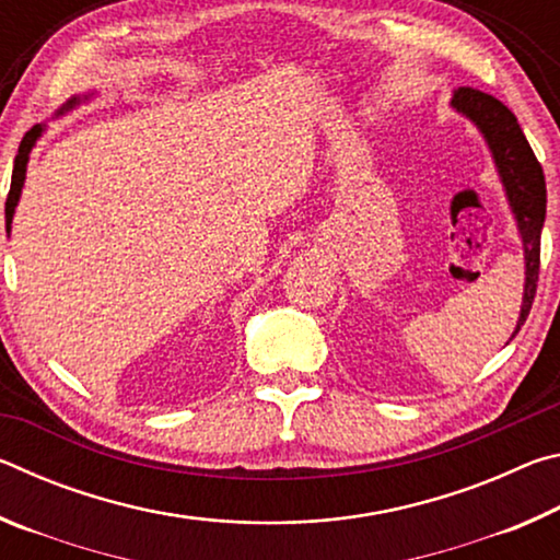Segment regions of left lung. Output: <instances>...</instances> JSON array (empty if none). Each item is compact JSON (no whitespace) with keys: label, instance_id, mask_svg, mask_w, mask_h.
Instances as JSON below:
<instances>
[{"label":"left lung","instance_id":"8db88e82","mask_svg":"<svg viewBox=\"0 0 560 560\" xmlns=\"http://www.w3.org/2000/svg\"><path fill=\"white\" fill-rule=\"evenodd\" d=\"M452 106L464 113L474 126L481 130L487 145L494 158L501 183H504L511 212L516 217L521 242H524L526 259V283H524V303H521V316L514 336L524 326L536 296L538 267H541V230L546 220V179L541 163H538L534 150H530L524 130L516 122V116L504 103L489 93L462 86L454 91ZM511 336V338H514Z\"/></svg>","mask_w":560,"mask_h":560}]
</instances>
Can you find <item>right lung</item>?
Instances as JSON below:
<instances>
[{
	"label": "right lung",
	"mask_w": 560,
	"mask_h": 560,
	"mask_svg": "<svg viewBox=\"0 0 560 560\" xmlns=\"http://www.w3.org/2000/svg\"><path fill=\"white\" fill-rule=\"evenodd\" d=\"M79 98H71L66 106L56 113V116H61V113L71 110ZM42 136V126H34L26 136L22 138V143H19V153L14 158V170H12V187H9V195H7V205H4V217H7V232H9V224H12V217H14V207L19 202V195H22V187H24V177H26V163H30V153L36 143V138Z\"/></svg>",
	"instance_id": "1"
}]
</instances>
